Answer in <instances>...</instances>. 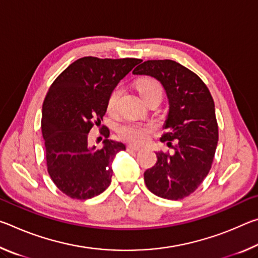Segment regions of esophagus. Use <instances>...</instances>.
<instances>
[{"label":"esophagus","instance_id":"esophagus-1","mask_svg":"<svg viewBox=\"0 0 258 258\" xmlns=\"http://www.w3.org/2000/svg\"><path fill=\"white\" fill-rule=\"evenodd\" d=\"M127 150H128V151H140V150H141V148L137 147V146L130 145V146H127Z\"/></svg>","mask_w":258,"mask_h":258}]
</instances>
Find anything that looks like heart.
<instances>
[{"instance_id":"1","label":"heart","mask_w":258,"mask_h":258,"mask_svg":"<svg viewBox=\"0 0 258 258\" xmlns=\"http://www.w3.org/2000/svg\"><path fill=\"white\" fill-rule=\"evenodd\" d=\"M137 89H138L139 94L141 95V98H145L146 95L154 92L161 93V85L159 84V82L150 77H146V78H142V80H140L137 83ZM119 94H120L119 87L113 89L108 100V109L110 111H112L113 108H115L117 100L119 98ZM155 130L156 127L152 124L127 123L120 126L119 134L121 138L126 140V141L133 143V145L141 146L149 141V139L151 138V135L154 134Z\"/></svg>"}]
</instances>
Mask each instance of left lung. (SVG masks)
<instances>
[{
    "instance_id": "obj_1",
    "label": "left lung",
    "mask_w": 258,
    "mask_h": 258,
    "mask_svg": "<svg viewBox=\"0 0 258 258\" xmlns=\"http://www.w3.org/2000/svg\"><path fill=\"white\" fill-rule=\"evenodd\" d=\"M133 74L158 80L169 102L160 141L174 152H156V165L145 172L146 185L160 198L183 199L202 184L216 151L218 126L212 94L202 78L173 60L145 61Z\"/></svg>"
}]
</instances>
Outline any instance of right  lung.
I'll return each instance as SVG.
<instances>
[{"instance_id": "obj_1", "label": "right lung", "mask_w": 258, "mask_h": 258, "mask_svg": "<svg viewBox=\"0 0 258 258\" xmlns=\"http://www.w3.org/2000/svg\"><path fill=\"white\" fill-rule=\"evenodd\" d=\"M140 61L84 56L69 64L50 86L42 107L46 166L51 180L68 197L93 198L110 184L111 163L125 146L109 140L105 127L103 147L95 149L87 142L89 132L94 124H101L113 89Z\"/></svg>"}]
</instances>
